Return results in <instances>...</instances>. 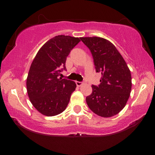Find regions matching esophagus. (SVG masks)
<instances>
[{
    "label": "esophagus",
    "mask_w": 155,
    "mask_h": 155,
    "mask_svg": "<svg viewBox=\"0 0 155 155\" xmlns=\"http://www.w3.org/2000/svg\"><path fill=\"white\" fill-rule=\"evenodd\" d=\"M76 85H77L78 87H81V85L83 84L82 82H81V81H76Z\"/></svg>",
    "instance_id": "esophagus-1"
}]
</instances>
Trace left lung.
Here are the masks:
<instances>
[{"mask_svg": "<svg viewBox=\"0 0 155 155\" xmlns=\"http://www.w3.org/2000/svg\"><path fill=\"white\" fill-rule=\"evenodd\" d=\"M81 40L91 51L96 72L102 74L100 84L92 86V94L86 97L87 104L98 116H114L123 109L130 97V71L109 41L95 36L82 37Z\"/></svg>", "mask_w": 155, "mask_h": 155, "instance_id": "1", "label": "left lung"}]
</instances>
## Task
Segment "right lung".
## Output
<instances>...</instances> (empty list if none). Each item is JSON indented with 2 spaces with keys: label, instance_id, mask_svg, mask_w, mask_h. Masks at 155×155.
I'll return each instance as SVG.
<instances>
[{
  "label": "right lung",
  "instance_id": "right-lung-1",
  "mask_svg": "<svg viewBox=\"0 0 155 155\" xmlns=\"http://www.w3.org/2000/svg\"><path fill=\"white\" fill-rule=\"evenodd\" d=\"M80 38L57 35L42 46L32 62L26 85L31 104L37 111L47 117L62 113L76 87L74 81L59 78L66 70L65 61Z\"/></svg>",
  "mask_w": 155,
  "mask_h": 155
}]
</instances>
